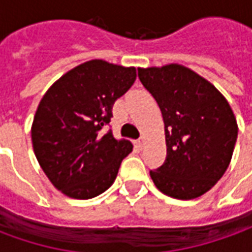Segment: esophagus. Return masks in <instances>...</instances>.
I'll use <instances>...</instances> for the list:
<instances>
[{
  "instance_id": "34e87169",
  "label": "esophagus",
  "mask_w": 252,
  "mask_h": 252,
  "mask_svg": "<svg viewBox=\"0 0 252 252\" xmlns=\"http://www.w3.org/2000/svg\"><path fill=\"white\" fill-rule=\"evenodd\" d=\"M143 144H144V137H140V139H137L136 146L139 148H143Z\"/></svg>"
}]
</instances>
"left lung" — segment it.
I'll return each instance as SVG.
<instances>
[{"instance_id": "1", "label": "left lung", "mask_w": 252, "mask_h": 252, "mask_svg": "<svg viewBox=\"0 0 252 252\" xmlns=\"http://www.w3.org/2000/svg\"><path fill=\"white\" fill-rule=\"evenodd\" d=\"M164 123L167 155L151 170L163 194L191 200L216 185L232 158L238 124L231 106L212 83L180 64L137 68Z\"/></svg>"}]
</instances>
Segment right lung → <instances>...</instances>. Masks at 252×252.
<instances>
[{"instance_id":"obj_1","label":"right lung","mask_w":252,"mask_h":252,"mask_svg":"<svg viewBox=\"0 0 252 252\" xmlns=\"http://www.w3.org/2000/svg\"><path fill=\"white\" fill-rule=\"evenodd\" d=\"M135 79V67L95 59L59 78L41 98L31 132L33 151L48 180L68 197L93 198L115 182L132 144L116 140L105 126Z\"/></svg>"}]
</instances>
